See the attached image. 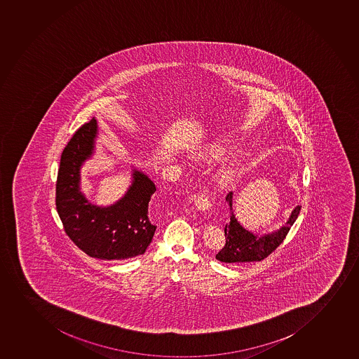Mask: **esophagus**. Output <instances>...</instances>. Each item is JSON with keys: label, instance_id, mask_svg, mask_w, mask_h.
<instances>
[{"label": "esophagus", "instance_id": "obj_1", "mask_svg": "<svg viewBox=\"0 0 359 359\" xmlns=\"http://www.w3.org/2000/svg\"><path fill=\"white\" fill-rule=\"evenodd\" d=\"M193 201H194L196 208H199L201 211H206V210L211 208V201L208 199V193H198L193 198Z\"/></svg>", "mask_w": 359, "mask_h": 359}]
</instances>
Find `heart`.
Wrapping results in <instances>:
<instances>
[{"label":"heart","mask_w":359,"mask_h":359,"mask_svg":"<svg viewBox=\"0 0 359 359\" xmlns=\"http://www.w3.org/2000/svg\"><path fill=\"white\" fill-rule=\"evenodd\" d=\"M229 149H230L229 143L223 142V141H215V142L201 147L199 151H197V156L204 161H216L228 154ZM237 173H238V170L233 163L225 165L219 170L220 180L223 182H232L237 177Z\"/></svg>","instance_id":"1"}]
</instances>
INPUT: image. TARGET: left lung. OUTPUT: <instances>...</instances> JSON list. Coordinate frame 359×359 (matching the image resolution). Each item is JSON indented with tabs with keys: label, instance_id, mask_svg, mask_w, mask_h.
Instances as JSON below:
<instances>
[{
	"label": "left lung",
	"instance_id": "1",
	"mask_svg": "<svg viewBox=\"0 0 359 359\" xmlns=\"http://www.w3.org/2000/svg\"><path fill=\"white\" fill-rule=\"evenodd\" d=\"M226 203L230 208V222L225 225L224 230L226 244L216 255L218 261L225 263L255 262L266 259L268 255L271 254L283 242L301 210V206L297 205L281 228L268 233L257 235L242 226L233 215V193L230 192L226 196Z\"/></svg>",
	"mask_w": 359,
	"mask_h": 359
}]
</instances>
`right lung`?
<instances>
[{
  "instance_id": "right-lung-1",
  "label": "right lung",
  "mask_w": 359,
  "mask_h": 359,
  "mask_svg": "<svg viewBox=\"0 0 359 359\" xmlns=\"http://www.w3.org/2000/svg\"><path fill=\"white\" fill-rule=\"evenodd\" d=\"M95 117L79 128L62 151L55 205L65 232L79 249L95 259H127L144 254L154 236L148 206L156 187L151 177L133 166L131 184L123 197L108 206L93 204L81 192V167L96 149Z\"/></svg>"
}]
</instances>
